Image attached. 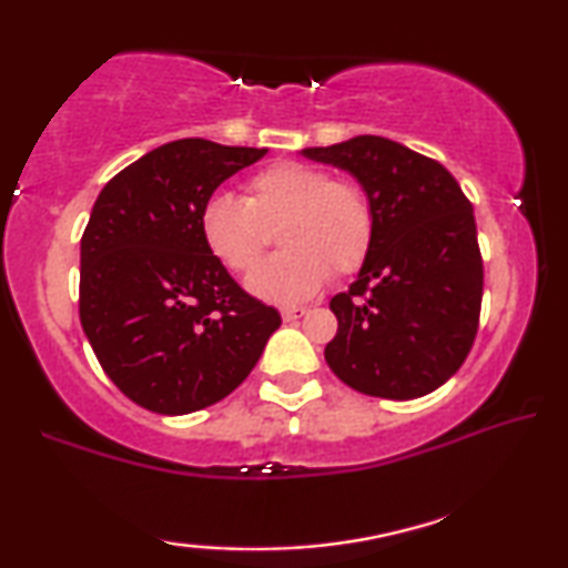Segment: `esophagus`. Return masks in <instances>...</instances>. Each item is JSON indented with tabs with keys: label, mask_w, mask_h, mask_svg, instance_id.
Listing matches in <instances>:
<instances>
[{
	"label": "esophagus",
	"mask_w": 568,
	"mask_h": 568,
	"mask_svg": "<svg viewBox=\"0 0 568 568\" xmlns=\"http://www.w3.org/2000/svg\"><path fill=\"white\" fill-rule=\"evenodd\" d=\"M304 312H307V307H282V317L286 320V323H290V320L302 317Z\"/></svg>",
	"instance_id": "obj_1"
}]
</instances>
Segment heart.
Wrapping results in <instances>:
<instances>
[{"mask_svg": "<svg viewBox=\"0 0 568 568\" xmlns=\"http://www.w3.org/2000/svg\"><path fill=\"white\" fill-rule=\"evenodd\" d=\"M284 251L248 276L261 300L294 304L323 290L331 271L348 276L374 243V207L353 182H338L304 161H276L245 184V200L212 194L200 210L204 248L230 271H248L266 245L264 225L276 223Z\"/></svg>", "mask_w": 568, "mask_h": 568, "instance_id": "heart-1", "label": "heart"}]
</instances>
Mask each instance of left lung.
Returning a JSON list of instances; mask_svg holds the SVG:
<instances>
[{"label": "left lung", "mask_w": 568, "mask_h": 568, "mask_svg": "<svg viewBox=\"0 0 568 568\" xmlns=\"http://www.w3.org/2000/svg\"><path fill=\"white\" fill-rule=\"evenodd\" d=\"M364 186L374 243L331 310L325 361L368 397L415 399L454 376L479 331L484 266L474 207L446 166L379 135L304 148Z\"/></svg>", "instance_id": "8db88e82"}]
</instances>
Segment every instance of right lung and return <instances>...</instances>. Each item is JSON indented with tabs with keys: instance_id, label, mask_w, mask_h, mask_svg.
<instances>
[{
	"instance_id": "obj_1",
	"label": "right lung",
	"mask_w": 568,
	"mask_h": 568,
	"mask_svg": "<svg viewBox=\"0 0 568 568\" xmlns=\"http://www.w3.org/2000/svg\"><path fill=\"white\" fill-rule=\"evenodd\" d=\"M266 148L204 138L130 163L81 235L79 317L114 386L151 413L189 415L241 386L282 315L204 248L200 210Z\"/></svg>"
}]
</instances>
